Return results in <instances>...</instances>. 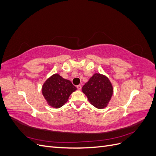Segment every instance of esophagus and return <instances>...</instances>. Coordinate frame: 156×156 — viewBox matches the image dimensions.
Instances as JSON below:
<instances>
[{"label": "esophagus", "instance_id": "34e87169", "mask_svg": "<svg viewBox=\"0 0 156 156\" xmlns=\"http://www.w3.org/2000/svg\"><path fill=\"white\" fill-rule=\"evenodd\" d=\"M81 88H82V87H81V84H79V85L77 86V88L79 90H80L81 89Z\"/></svg>", "mask_w": 156, "mask_h": 156}]
</instances>
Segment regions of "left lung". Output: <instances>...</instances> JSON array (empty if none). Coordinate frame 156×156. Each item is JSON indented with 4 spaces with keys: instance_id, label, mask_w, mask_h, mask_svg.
<instances>
[{
    "instance_id": "1",
    "label": "left lung",
    "mask_w": 156,
    "mask_h": 156,
    "mask_svg": "<svg viewBox=\"0 0 156 156\" xmlns=\"http://www.w3.org/2000/svg\"><path fill=\"white\" fill-rule=\"evenodd\" d=\"M82 92L91 105L101 109L107 107L109 103L113 94V87L106 75L96 73L84 84Z\"/></svg>"
}]
</instances>
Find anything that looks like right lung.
<instances>
[{
  "label": "right lung",
  "instance_id": "add662e5",
  "mask_svg": "<svg viewBox=\"0 0 156 156\" xmlns=\"http://www.w3.org/2000/svg\"><path fill=\"white\" fill-rule=\"evenodd\" d=\"M76 90L69 80L55 73L44 82L41 92L49 106L58 108L68 101L69 96Z\"/></svg>",
  "mask_w": 156,
  "mask_h": 156
}]
</instances>
